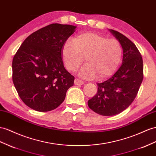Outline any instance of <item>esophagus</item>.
I'll return each instance as SVG.
<instances>
[{
	"instance_id": "1",
	"label": "esophagus",
	"mask_w": 156,
	"mask_h": 156,
	"mask_svg": "<svg viewBox=\"0 0 156 156\" xmlns=\"http://www.w3.org/2000/svg\"><path fill=\"white\" fill-rule=\"evenodd\" d=\"M83 83V82L82 80H80L78 78H76L74 80V84L76 85H82Z\"/></svg>"
}]
</instances>
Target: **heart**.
Listing matches in <instances>:
<instances>
[{"instance_id":"obj_1","label":"heart","mask_w":156,"mask_h":156,"mask_svg":"<svg viewBox=\"0 0 156 156\" xmlns=\"http://www.w3.org/2000/svg\"><path fill=\"white\" fill-rule=\"evenodd\" d=\"M62 58L67 70L75 72L83 60L86 63L78 74L84 79H105L112 75L122 56L121 44L115 39L93 32L82 34L74 40H67L62 48Z\"/></svg>"}]
</instances>
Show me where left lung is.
Segmentation results:
<instances>
[{
  "mask_svg": "<svg viewBox=\"0 0 156 156\" xmlns=\"http://www.w3.org/2000/svg\"><path fill=\"white\" fill-rule=\"evenodd\" d=\"M109 31L122 47V65L109 79L97 83V94L87 101L91 110L103 116H113L129 107L143 80V61L137 47L122 34Z\"/></svg>",
  "mask_w": 156,
  "mask_h": 156,
  "instance_id": "obj_1",
  "label": "left lung"
}]
</instances>
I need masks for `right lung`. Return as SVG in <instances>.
Segmentation results:
<instances>
[{
	"instance_id": "obj_1",
	"label": "right lung",
	"mask_w": 156,
	"mask_h": 156,
	"mask_svg": "<svg viewBox=\"0 0 156 156\" xmlns=\"http://www.w3.org/2000/svg\"><path fill=\"white\" fill-rule=\"evenodd\" d=\"M76 26L52 23L22 43L12 61V80L20 98L34 110L46 112L64 101L74 77L62 61V48Z\"/></svg>"
}]
</instances>
